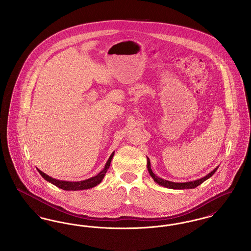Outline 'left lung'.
Masks as SVG:
<instances>
[{
    "instance_id": "obj_1",
    "label": "left lung",
    "mask_w": 251,
    "mask_h": 251,
    "mask_svg": "<svg viewBox=\"0 0 251 251\" xmlns=\"http://www.w3.org/2000/svg\"><path fill=\"white\" fill-rule=\"evenodd\" d=\"M147 167H148L150 175L152 177V179L155 181L156 183H158L161 186L170 188V189H192V188H196L197 186L201 184L203 181L211 178L218 168V167H215L213 171H211L209 174H207L206 176H204L203 178H201V179H196V180H193V181H187V182H174V181L167 180V179H162V178H159L158 176H156L155 174L152 172L151 168V161L148 157H147Z\"/></svg>"
}]
</instances>
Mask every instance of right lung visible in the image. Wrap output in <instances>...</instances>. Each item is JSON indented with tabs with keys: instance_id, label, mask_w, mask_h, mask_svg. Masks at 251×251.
I'll list each match as a JSON object with an SVG mask.
<instances>
[{
	"instance_id": "right-lung-1",
	"label": "right lung",
	"mask_w": 251,
	"mask_h": 251,
	"mask_svg": "<svg viewBox=\"0 0 251 251\" xmlns=\"http://www.w3.org/2000/svg\"><path fill=\"white\" fill-rule=\"evenodd\" d=\"M115 154V151L112 152V154L109 157V159L104 166V168L94 177L89 178V179H84V180H80V181H69V180H60V179H53L51 177H50L47 174H45L44 172H42L41 170H39L37 168V171L40 173V175L46 179L49 182L52 183L53 185L59 187L63 190L66 191H78V190H84V189H90L92 187H95L98 184H100L101 182L102 179L104 178L106 172H107L108 168L110 167L111 161L113 159V156Z\"/></svg>"
}]
</instances>
